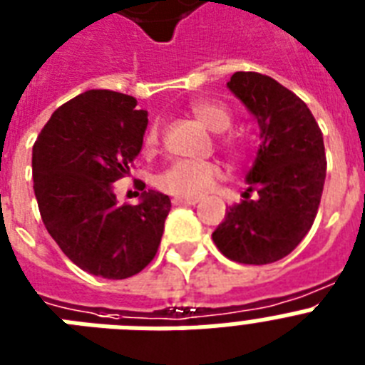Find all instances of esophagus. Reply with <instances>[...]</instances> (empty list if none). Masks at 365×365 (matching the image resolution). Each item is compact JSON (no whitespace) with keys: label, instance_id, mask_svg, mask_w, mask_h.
I'll return each instance as SVG.
<instances>
[{"label":"esophagus","instance_id":"34e87169","mask_svg":"<svg viewBox=\"0 0 365 365\" xmlns=\"http://www.w3.org/2000/svg\"><path fill=\"white\" fill-rule=\"evenodd\" d=\"M198 198H185V197H174L173 204L174 206H195L198 204Z\"/></svg>","mask_w":365,"mask_h":365}]
</instances>
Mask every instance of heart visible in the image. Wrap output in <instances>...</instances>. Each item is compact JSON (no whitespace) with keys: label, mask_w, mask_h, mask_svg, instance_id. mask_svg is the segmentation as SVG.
<instances>
[{"label":"heart","mask_w":365,"mask_h":365,"mask_svg":"<svg viewBox=\"0 0 365 365\" xmlns=\"http://www.w3.org/2000/svg\"><path fill=\"white\" fill-rule=\"evenodd\" d=\"M191 113L206 125L207 130L215 131V133H222L232 125V113L222 103L198 100V102L191 103ZM159 143H161V124L152 122L143 137V148L146 154H152L158 150ZM219 143L230 154H241L245 148L243 140L235 135H222ZM220 178H222V168L215 161L178 159L159 174L158 187L174 197L198 198L211 191Z\"/></svg>","instance_id":"b5f03b06"}]
</instances>
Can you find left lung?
<instances>
[{"mask_svg":"<svg viewBox=\"0 0 365 365\" xmlns=\"http://www.w3.org/2000/svg\"><path fill=\"white\" fill-rule=\"evenodd\" d=\"M228 88L259 125V150L240 204L213 243L226 258L265 265L286 258L310 232L327 176L323 133L301 98L269 76L235 72Z\"/></svg>","mask_w":365,"mask_h":365,"instance_id":"1","label":"left lung"}]
</instances>
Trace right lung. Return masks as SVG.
Here are the masks:
<instances>
[{
  "label": "right lung",
  "instance_id": "right-lung-1",
  "mask_svg": "<svg viewBox=\"0 0 365 365\" xmlns=\"http://www.w3.org/2000/svg\"><path fill=\"white\" fill-rule=\"evenodd\" d=\"M148 113L115 91H87L51 115L33 146L42 222L64 256L94 277L130 278L154 259L170 198L143 191L118 204L113 183L130 174L143 148Z\"/></svg>",
  "mask_w": 365,
  "mask_h": 365
}]
</instances>
